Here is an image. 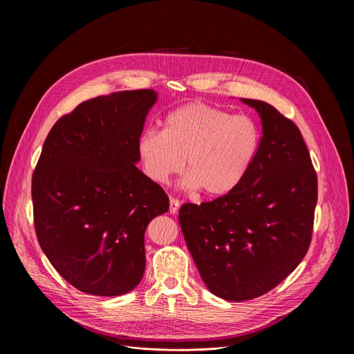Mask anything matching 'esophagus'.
I'll return each mask as SVG.
<instances>
[{"label": "esophagus", "instance_id": "obj_1", "mask_svg": "<svg viewBox=\"0 0 354 354\" xmlns=\"http://www.w3.org/2000/svg\"><path fill=\"white\" fill-rule=\"evenodd\" d=\"M179 207H180V202H179V199L171 198V205H169V211H171V214H176V212L179 211Z\"/></svg>", "mask_w": 354, "mask_h": 354}]
</instances>
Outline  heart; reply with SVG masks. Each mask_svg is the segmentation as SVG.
<instances>
[{
  "label": "heart",
  "mask_w": 354,
  "mask_h": 354,
  "mask_svg": "<svg viewBox=\"0 0 354 354\" xmlns=\"http://www.w3.org/2000/svg\"><path fill=\"white\" fill-rule=\"evenodd\" d=\"M258 147L259 130L251 118L231 116L205 103H188L166 116L163 129L145 130L138 140V155L143 172L156 183L167 182L187 163L185 187L222 196L244 180Z\"/></svg>",
  "instance_id": "obj_1"
}]
</instances>
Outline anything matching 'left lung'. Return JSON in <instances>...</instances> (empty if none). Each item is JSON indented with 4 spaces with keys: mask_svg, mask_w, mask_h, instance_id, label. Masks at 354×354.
<instances>
[{
    "mask_svg": "<svg viewBox=\"0 0 354 354\" xmlns=\"http://www.w3.org/2000/svg\"><path fill=\"white\" fill-rule=\"evenodd\" d=\"M243 102L263 123L251 169L232 192L179 209L203 283L228 301L263 295L297 268L311 243L317 203V175L300 129L266 102Z\"/></svg>",
    "mask_w": 354,
    "mask_h": 354,
    "instance_id": "left-lung-1",
    "label": "left lung"
}]
</instances>
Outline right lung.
Segmentation results:
<instances>
[{"mask_svg":"<svg viewBox=\"0 0 354 354\" xmlns=\"http://www.w3.org/2000/svg\"><path fill=\"white\" fill-rule=\"evenodd\" d=\"M153 90L80 103L47 135L31 180L34 228L51 266L77 290L115 297L142 280L145 231L169 209L160 185L136 167Z\"/></svg>","mask_w":354,"mask_h":354,"instance_id":"1","label":"right lung"}]
</instances>
